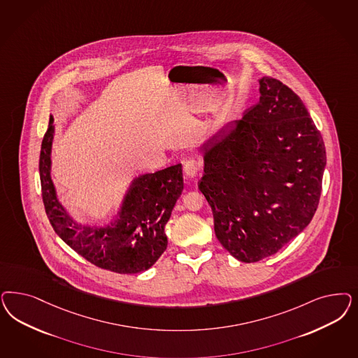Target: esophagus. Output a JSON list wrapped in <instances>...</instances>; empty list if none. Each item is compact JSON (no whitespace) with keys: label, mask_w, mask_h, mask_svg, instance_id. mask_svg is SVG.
<instances>
[{"label":"esophagus","mask_w":358,"mask_h":358,"mask_svg":"<svg viewBox=\"0 0 358 358\" xmlns=\"http://www.w3.org/2000/svg\"><path fill=\"white\" fill-rule=\"evenodd\" d=\"M200 170H201V166H200V162L196 161V159H188V161L185 162L183 171H185L187 178H191V179L196 178L200 173Z\"/></svg>","instance_id":"esophagus-1"}]
</instances>
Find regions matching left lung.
<instances>
[{
    "label": "left lung",
    "instance_id": "obj_1",
    "mask_svg": "<svg viewBox=\"0 0 358 358\" xmlns=\"http://www.w3.org/2000/svg\"><path fill=\"white\" fill-rule=\"evenodd\" d=\"M259 92L243 120L203 145L197 185L220 243L246 264L277 253L310 224L327 162L323 137L299 96L270 76L259 80Z\"/></svg>",
    "mask_w": 358,
    "mask_h": 358
}]
</instances>
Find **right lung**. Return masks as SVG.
<instances>
[{"label": "right lung", "mask_w": 358, "mask_h": 358, "mask_svg": "<svg viewBox=\"0 0 358 358\" xmlns=\"http://www.w3.org/2000/svg\"><path fill=\"white\" fill-rule=\"evenodd\" d=\"M54 118L42 141L39 175L42 199L54 231L88 262L118 274H136L154 265L167 248L164 225L183 191L182 166L141 175L130 185L118 219L106 228L76 224L60 206L50 176Z\"/></svg>", "instance_id": "1"}]
</instances>
